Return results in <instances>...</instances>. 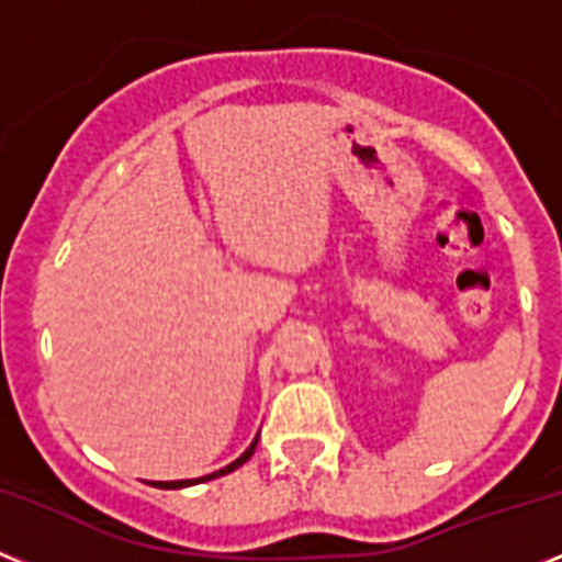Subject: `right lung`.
Listing matches in <instances>:
<instances>
[{"label":"right lung","mask_w":562,"mask_h":562,"mask_svg":"<svg viewBox=\"0 0 562 562\" xmlns=\"http://www.w3.org/2000/svg\"><path fill=\"white\" fill-rule=\"evenodd\" d=\"M254 449H257V440L251 442V446H248V449H245V454L239 457V460H234V463L231 465H225V469H220V471H214V474H209V477H200V480H173V483H157L159 488H186V485H193V483H202V480H214V477H223V474H228V471H234V469H239V465L245 463V460H248V457L254 454Z\"/></svg>","instance_id":"1"}]
</instances>
